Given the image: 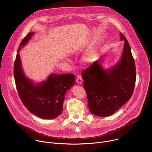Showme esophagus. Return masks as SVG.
<instances>
[{
	"label": "esophagus",
	"instance_id": "1",
	"mask_svg": "<svg viewBox=\"0 0 152 152\" xmlns=\"http://www.w3.org/2000/svg\"><path fill=\"white\" fill-rule=\"evenodd\" d=\"M76 82L78 83H82V77L80 75H77V77H76Z\"/></svg>",
	"mask_w": 152,
	"mask_h": 152
}]
</instances>
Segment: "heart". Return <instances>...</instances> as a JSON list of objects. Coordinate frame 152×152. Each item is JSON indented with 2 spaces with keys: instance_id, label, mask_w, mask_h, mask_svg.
I'll return each instance as SVG.
<instances>
[{
  "instance_id": "b5f03b06",
  "label": "heart",
  "mask_w": 152,
  "mask_h": 152,
  "mask_svg": "<svg viewBox=\"0 0 152 152\" xmlns=\"http://www.w3.org/2000/svg\"><path fill=\"white\" fill-rule=\"evenodd\" d=\"M93 59V55L91 53H86V55H84L83 56V60L85 62H91L92 60Z\"/></svg>"
}]
</instances>
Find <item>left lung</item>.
<instances>
[{"label": "left lung", "mask_w": 152, "mask_h": 152, "mask_svg": "<svg viewBox=\"0 0 152 152\" xmlns=\"http://www.w3.org/2000/svg\"><path fill=\"white\" fill-rule=\"evenodd\" d=\"M121 59L113 68L104 70L102 58L82 72L83 87L87 95L90 111L99 117L113 114L131 98L136 80V67L131 47L125 36Z\"/></svg>", "instance_id": "left-lung-1"}]
</instances>
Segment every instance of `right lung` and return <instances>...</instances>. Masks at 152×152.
<instances>
[{
    "instance_id": "obj_1",
    "label": "right lung",
    "mask_w": 152,
    "mask_h": 152,
    "mask_svg": "<svg viewBox=\"0 0 152 152\" xmlns=\"http://www.w3.org/2000/svg\"><path fill=\"white\" fill-rule=\"evenodd\" d=\"M34 34H28L21 41L18 52ZM14 76L18 96L24 106L31 113L44 119H53L62 114L65 94L75 83L73 74H52L46 81L34 85L23 73L18 53L14 62Z\"/></svg>"
}]
</instances>
